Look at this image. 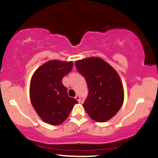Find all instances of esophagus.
Masks as SVG:
<instances>
[{
	"label": "esophagus",
	"mask_w": 158,
	"mask_h": 158,
	"mask_svg": "<svg viewBox=\"0 0 158 158\" xmlns=\"http://www.w3.org/2000/svg\"><path fill=\"white\" fill-rule=\"evenodd\" d=\"M75 98H76V100L78 101V102H80V101H81V98H80V96H79V95H76V97H75Z\"/></svg>",
	"instance_id": "esophagus-1"
}]
</instances>
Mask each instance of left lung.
Listing matches in <instances>:
<instances>
[{
    "label": "left lung",
    "mask_w": 158,
    "mask_h": 158,
    "mask_svg": "<svg viewBox=\"0 0 158 158\" xmlns=\"http://www.w3.org/2000/svg\"><path fill=\"white\" fill-rule=\"evenodd\" d=\"M84 76L89 94L82 104L92 119L103 123L117 114L123 103L122 82L115 69L99 57H90L75 63Z\"/></svg>",
    "instance_id": "left-lung-1"
}]
</instances>
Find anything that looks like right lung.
I'll list each match as a JSON object with an SVG mask.
<instances>
[{
    "label": "right lung",
    "mask_w": 158,
    "mask_h": 158,
    "mask_svg": "<svg viewBox=\"0 0 158 158\" xmlns=\"http://www.w3.org/2000/svg\"><path fill=\"white\" fill-rule=\"evenodd\" d=\"M73 64L50 60L35 72L31 79L32 107L43 121L53 126L62 123L78 101L69 98L62 83L64 76L72 70Z\"/></svg>",
    "instance_id": "1"
}]
</instances>
